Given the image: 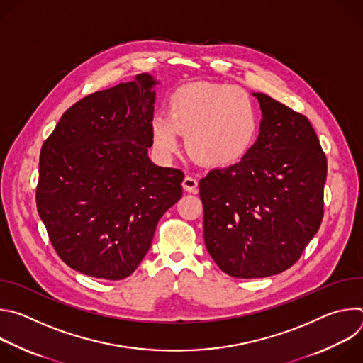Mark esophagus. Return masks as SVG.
I'll return each mask as SVG.
<instances>
[{
    "instance_id": "esophagus-1",
    "label": "esophagus",
    "mask_w": 363,
    "mask_h": 363,
    "mask_svg": "<svg viewBox=\"0 0 363 363\" xmlns=\"http://www.w3.org/2000/svg\"><path fill=\"white\" fill-rule=\"evenodd\" d=\"M182 186H184V189H185L186 192H196V189H198V181H196V178L186 175V177L184 178V181H182Z\"/></svg>"
}]
</instances>
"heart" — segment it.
Masks as SVG:
<instances>
[{"instance_id": "heart-1", "label": "heart", "mask_w": 363, "mask_h": 363, "mask_svg": "<svg viewBox=\"0 0 363 363\" xmlns=\"http://www.w3.org/2000/svg\"><path fill=\"white\" fill-rule=\"evenodd\" d=\"M257 111L250 94L237 86L195 82L179 87L169 100V116L150 122L153 145L171 158L186 135L192 157L202 164L224 167L240 158L257 135Z\"/></svg>"}]
</instances>
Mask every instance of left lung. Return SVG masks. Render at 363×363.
Segmentation results:
<instances>
[{
    "instance_id": "1",
    "label": "left lung",
    "mask_w": 363,
    "mask_h": 363,
    "mask_svg": "<svg viewBox=\"0 0 363 363\" xmlns=\"http://www.w3.org/2000/svg\"><path fill=\"white\" fill-rule=\"evenodd\" d=\"M260 132L240 162L199 181L203 241L231 277L291 267L323 218L328 161L308 119L264 93Z\"/></svg>"
}]
</instances>
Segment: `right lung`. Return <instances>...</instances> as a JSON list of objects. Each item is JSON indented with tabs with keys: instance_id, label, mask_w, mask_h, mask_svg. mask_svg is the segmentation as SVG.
Wrapping results in <instances>:
<instances>
[{
	"instance_id": "1",
	"label": "right lung",
	"mask_w": 363,
	"mask_h": 363,
	"mask_svg": "<svg viewBox=\"0 0 363 363\" xmlns=\"http://www.w3.org/2000/svg\"><path fill=\"white\" fill-rule=\"evenodd\" d=\"M157 84L142 73L86 96L41 147L38 216L59 257L86 276H130L182 195L184 172L147 157Z\"/></svg>"
}]
</instances>
